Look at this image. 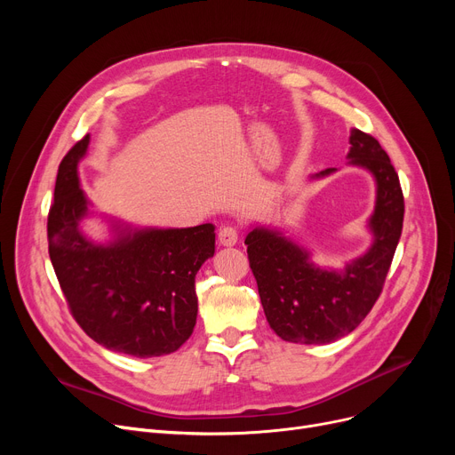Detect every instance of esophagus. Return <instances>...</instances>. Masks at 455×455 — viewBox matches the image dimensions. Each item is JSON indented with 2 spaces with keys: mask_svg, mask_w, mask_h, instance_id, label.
Listing matches in <instances>:
<instances>
[{
  "mask_svg": "<svg viewBox=\"0 0 455 455\" xmlns=\"http://www.w3.org/2000/svg\"><path fill=\"white\" fill-rule=\"evenodd\" d=\"M218 237H220V243H221V245L232 247V245L237 243V240H240V232H237L235 227L227 225V227H223V228L220 230V235H218Z\"/></svg>",
  "mask_w": 455,
  "mask_h": 455,
  "instance_id": "1",
  "label": "esophagus"
}]
</instances>
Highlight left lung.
I'll use <instances>...</instances> for the list:
<instances>
[{
  "instance_id": "left-lung-1",
  "label": "left lung",
  "mask_w": 455,
  "mask_h": 455,
  "mask_svg": "<svg viewBox=\"0 0 455 455\" xmlns=\"http://www.w3.org/2000/svg\"><path fill=\"white\" fill-rule=\"evenodd\" d=\"M350 146V164L369 170L378 186L371 218L374 243L367 254L336 273L315 267L306 251L278 232L254 228L245 240L267 323L283 341L323 345L347 336L369 315L384 290L402 234V188L374 136L352 129ZM331 172L330 167L317 177Z\"/></svg>"
}]
</instances>
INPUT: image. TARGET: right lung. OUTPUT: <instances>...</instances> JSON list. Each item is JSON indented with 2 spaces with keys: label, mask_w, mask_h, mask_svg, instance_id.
<instances>
[{
  "label": "right lung",
  "mask_w": 455,
  "mask_h": 455,
  "mask_svg": "<svg viewBox=\"0 0 455 455\" xmlns=\"http://www.w3.org/2000/svg\"><path fill=\"white\" fill-rule=\"evenodd\" d=\"M86 134L59 165L55 201L47 213V243L68 307L95 343L134 357L175 352L197 323L196 275L213 256V225L136 230L110 245L79 232L88 201L77 164Z\"/></svg>",
  "instance_id": "obj_1"
}]
</instances>
